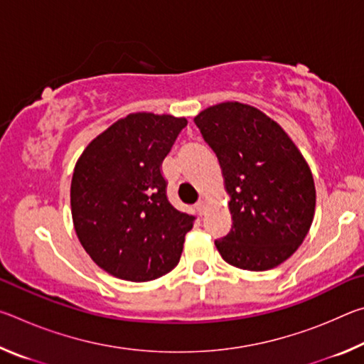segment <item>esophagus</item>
Segmentation results:
<instances>
[{"label":"esophagus","mask_w":364,"mask_h":364,"mask_svg":"<svg viewBox=\"0 0 364 364\" xmlns=\"http://www.w3.org/2000/svg\"><path fill=\"white\" fill-rule=\"evenodd\" d=\"M205 205H207V202H205L204 199H200L199 202H197V204H196V210H197V213H199V215H204V212H205Z\"/></svg>","instance_id":"esophagus-1"}]
</instances>
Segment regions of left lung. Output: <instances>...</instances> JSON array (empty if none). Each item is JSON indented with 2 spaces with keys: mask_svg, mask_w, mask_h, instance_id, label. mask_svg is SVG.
Here are the masks:
<instances>
[{
  "mask_svg": "<svg viewBox=\"0 0 364 364\" xmlns=\"http://www.w3.org/2000/svg\"><path fill=\"white\" fill-rule=\"evenodd\" d=\"M217 154L232 226L215 245L226 263L267 271L304 242L315 215L311 171L286 132L241 102L208 107L194 119Z\"/></svg>",
  "mask_w": 364,
  "mask_h": 364,
  "instance_id": "obj_1",
  "label": "left lung"
}]
</instances>
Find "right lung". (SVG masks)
Instances as JSON below:
<instances>
[{
	"label": "right lung",
	"instance_id": "add662e5",
	"mask_svg": "<svg viewBox=\"0 0 364 364\" xmlns=\"http://www.w3.org/2000/svg\"><path fill=\"white\" fill-rule=\"evenodd\" d=\"M186 119L130 114L91 141L72 176L75 232L97 267L115 278L144 282L180 262L194 215L167 197L162 162Z\"/></svg>",
	"mask_w": 364,
	"mask_h": 364
}]
</instances>
